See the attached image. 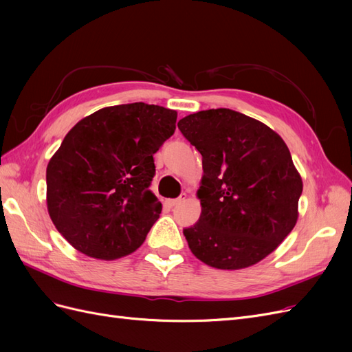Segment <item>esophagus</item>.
Returning <instances> with one entry per match:
<instances>
[{
    "label": "esophagus",
    "mask_w": 352,
    "mask_h": 352,
    "mask_svg": "<svg viewBox=\"0 0 352 352\" xmlns=\"http://www.w3.org/2000/svg\"><path fill=\"white\" fill-rule=\"evenodd\" d=\"M185 198H186V194H182V195H180L179 198H175V199H167V201H166V204H167L168 207H175V206L180 204V202H182V201H185Z\"/></svg>",
    "instance_id": "esophagus-1"
}]
</instances>
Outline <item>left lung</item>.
<instances>
[{
  "label": "left lung",
  "mask_w": 352,
  "mask_h": 352,
  "mask_svg": "<svg viewBox=\"0 0 352 352\" xmlns=\"http://www.w3.org/2000/svg\"><path fill=\"white\" fill-rule=\"evenodd\" d=\"M177 127L202 155L201 216L184 229L198 260L221 270L257 264L298 220L302 180L282 138L229 109L189 114Z\"/></svg>",
  "instance_id": "1"
}]
</instances>
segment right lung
Segmentation results:
<instances>
[{"instance_id": "obj_1", "label": "right lung", "mask_w": 352, "mask_h": 352, "mask_svg": "<svg viewBox=\"0 0 352 352\" xmlns=\"http://www.w3.org/2000/svg\"><path fill=\"white\" fill-rule=\"evenodd\" d=\"M176 119L175 110L133 102L72 127L47 167V207L73 248L117 260L144 243L162 212L150 190L153 155L175 133Z\"/></svg>"}]
</instances>
